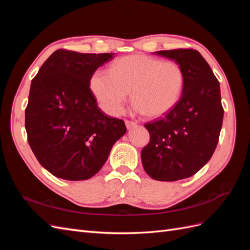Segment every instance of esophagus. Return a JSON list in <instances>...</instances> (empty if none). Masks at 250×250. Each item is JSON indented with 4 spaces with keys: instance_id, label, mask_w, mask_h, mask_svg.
I'll list each match as a JSON object with an SVG mask.
<instances>
[{
    "instance_id": "esophagus-1",
    "label": "esophagus",
    "mask_w": 250,
    "mask_h": 250,
    "mask_svg": "<svg viewBox=\"0 0 250 250\" xmlns=\"http://www.w3.org/2000/svg\"><path fill=\"white\" fill-rule=\"evenodd\" d=\"M125 125H126V128H127V129H131V128H133L134 126H137V123H135V122H132V121H128V120H126V121H125Z\"/></svg>"
}]
</instances>
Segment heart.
<instances>
[{
  "instance_id": "obj_1",
  "label": "heart",
  "mask_w": 250,
  "mask_h": 250,
  "mask_svg": "<svg viewBox=\"0 0 250 250\" xmlns=\"http://www.w3.org/2000/svg\"><path fill=\"white\" fill-rule=\"evenodd\" d=\"M185 85L181 66L147 55L119 59L109 71L98 70L89 79V88L100 107L119 116L131 90L132 109L158 118L168 113L180 99Z\"/></svg>"
}]
</instances>
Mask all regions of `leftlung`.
Returning a JSON list of instances; mask_svg holds the SVG:
<instances>
[{"mask_svg": "<svg viewBox=\"0 0 250 250\" xmlns=\"http://www.w3.org/2000/svg\"><path fill=\"white\" fill-rule=\"evenodd\" d=\"M155 53L181 66L185 85L175 106L160 120L145 125L150 142L143 148L141 157L151 178L175 181L194 175L214 153L224 113L220 84L198 51Z\"/></svg>", "mask_w": 250, "mask_h": 250, "instance_id": "obj_1", "label": "left lung"}]
</instances>
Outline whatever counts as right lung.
I'll list each match as a JSON object with an SVG mask.
<instances>
[{
    "mask_svg": "<svg viewBox=\"0 0 250 250\" xmlns=\"http://www.w3.org/2000/svg\"><path fill=\"white\" fill-rule=\"evenodd\" d=\"M113 55L57 50L31 82L25 111L28 142L56 177H93L126 133L123 121L103 113L89 88L92 75Z\"/></svg>",
    "mask_w": 250,
    "mask_h": 250,
    "instance_id": "obj_1",
    "label": "right lung"
}]
</instances>
